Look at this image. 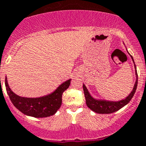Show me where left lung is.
Segmentation results:
<instances>
[{
  "label": "left lung",
  "instance_id": "obj_1",
  "mask_svg": "<svg viewBox=\"0 0 146 146\" xmlns=\"http://www.w3.org/2000/svg\"><path fill=\"white\" fill-rule=\"evenodd\" d=\"M131 58L133 60L132 56H131ZM134 67H135L136 69V65H134ZM136 75H137V80H136L133 90L131 91L129 96L126 97V98L121 100L119 102H109V101L95 99V98H93L92 96H90V92H88L86 86L84 84L83 88H84V96H85V98H86V103L87 107L90 109L92 110V111L100 114L112 113H114V112L120 110L121 108H123L124 106H125L127 104L129 103V102L131 100V98H133L134 93H135L136 90H137V82H138L137 69H136Z\"/></svg>",
  "mask_w": 146,
  "mask_h": 146
}]
</instances>
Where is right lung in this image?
I'll list each match as a JSON object with an SVG mask.
<instances>
[{"label": "right lung", "instance_id": "add662e5", "mask_svg": "<svg viewBox=\"0 0 146 146\" xmlns=\"http://www.w3.org/2000/svg\"><path fill=\"white\" fill-rule=\"evenodd\" d=\"M70 80L62 83L53 93L40 98H24L17 96L11 90L5 79L7 94L11 102L19 111L24 114L36 118L48 117L56 113L62 104V95L68 88Z\"/></svg>", "mask_w": 146, "mask_h": 146}]
</instances>
